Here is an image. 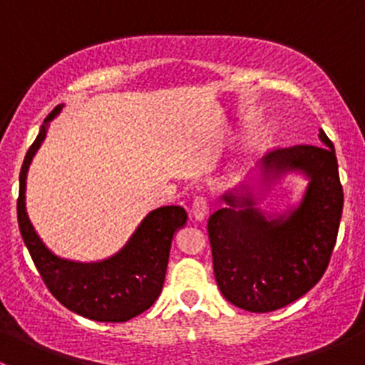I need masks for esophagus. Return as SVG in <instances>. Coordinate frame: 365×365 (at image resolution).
<instances>
[{
	"mask_svg": "<svg viewBox=\"0 0 365 365\" xmlns=\"http://www.w3.org/2000/svg\"><path fill=\"white\" fill-rule=\"evenodd\" d=\"M190 212H192L194 219L196 220H205V217L208 215V201H206V197L197 196L196 200H194Z\"/></svg>",
	"mask_w": 365,
	"mask_h": 365,
	"instance_id": "1",
	"label": "esophagus"
}]
</instances>
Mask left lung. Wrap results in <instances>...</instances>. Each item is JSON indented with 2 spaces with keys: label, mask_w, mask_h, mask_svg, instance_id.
Masks as SVG:
<instances>
[{
  "label": "left lung",
  "mask_w": 365,
  "mask_h": 365,
  "mask_svg": "<svg viewBox=\"0 0 365 365\" xmlns=\"http://www.w3.org/2000/svg\"><path fill=\"white\" fill-rule=\"evenodd\" d=\"M322 146L298 145L268 153L226 190L210 217L217 286L226 300L244 311L270 312L292 304L325 274L336 245L342 213V187L336 150L323 130ZM288 174L308 185L284 210L260 205Z\"/></svg>",
  "instance_id": "left-lung-1"
}]
</instances>
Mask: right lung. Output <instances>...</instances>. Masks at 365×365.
<instances>
[{"mask_svg": "<svg viewBox=\"0 0 365 365\" xmlns=\"http://www.w3.org/2000/svg\"><path fill=\"white\" fill-rule=\"evenodd\" d=\"M58 106L43 120L35 143L26 153L19 175L17 220L23 240L49 292L68 311L93 322L121 323L141 314L159 298L176 231L187 224L182 206H160L139 222L127 244L98 261L60 257L43 244L26 210V178L29 165L47 135L49 123L61 113Z\"/></svg>", "mask_w": 365, "mask_h": 365, "instance_id": "add662e5", "label": "right lung"}]
</instances>
